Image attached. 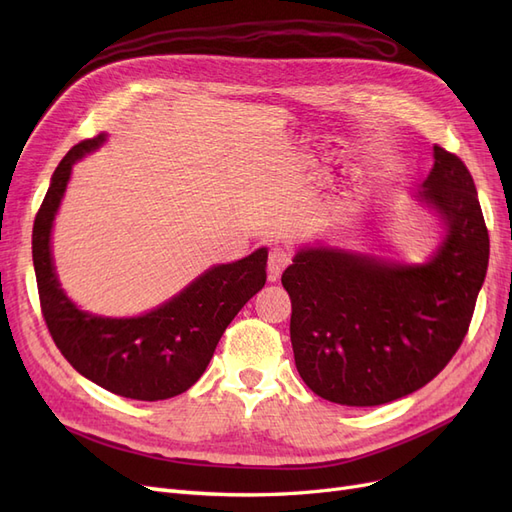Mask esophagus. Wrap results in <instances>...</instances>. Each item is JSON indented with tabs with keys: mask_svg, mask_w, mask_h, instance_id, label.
<instances>
[{
	"mask_svg": "<svg viewBox=\"0 0 512 512\" xmlns=\"http://www.w3.org/2000/svg\"><path fill=\"white\" fill-rule=\"evenodd\" d=\"M290 265V254L286 250H282V247H273V250L269 252V280L275 282L280 280L282 271Z\"/></svg>",
	"mask_w": 512,
	"mask_h": 512,
	"instance_id": "1",
	"label": "esophagus"
}]
</instances>
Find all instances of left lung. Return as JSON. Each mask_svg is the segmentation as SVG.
<instances>
[{
  "label": "left lung",
  "instance_id": "1",
  "mask_svg": "<svg viewBox=\"0 0 512 512\" xmlns=\"http://www.w3.org/2000/svg\"><path fill=\"white\" fill-rule=\"evenodd\" d=\"M416 196L446 226L423 265L305 247L282 275L299 376L333 404L382 406L418 391L468 333L489 265L474 179L455 153L433 145V168Z\"/></svg>",
  "mask_w": 512,
  "mask_h": 512
}]
</instances>
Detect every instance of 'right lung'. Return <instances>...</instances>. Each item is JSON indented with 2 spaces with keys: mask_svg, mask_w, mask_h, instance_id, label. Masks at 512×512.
Wrapping results in <instances>:
<instances>
[{
  "mask_svg": "<svg viewBox=\"0 0 512 512\" xmlns=\"http://www.w3.org/2000/svg\"><path fill=\"white\" fill-rule=\"evenodd\" d=\"M104 141L106 134L85 138L66 153L38 209L32 254L42 316L59 352L87 380L128 399H168L188 391L205 374L232 318L265 286L267 247L230 265L211 267L149 314L104 318L83 312L57 282L51 228L72 164Z\"/></svg>",
  "mask_w": 512,
  "mask_h": 512,
  "instance_id": "add662e5",
  "label": "right lung"
}]
</instances>
